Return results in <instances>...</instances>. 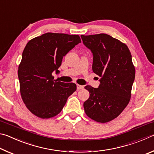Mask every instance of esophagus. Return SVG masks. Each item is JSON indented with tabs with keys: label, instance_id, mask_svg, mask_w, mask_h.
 Returning a JSON list of instances; mask_svg holds the SVG:
<instances>
[{
	"label": "esophagus",
	"instance_id": "34e87169",
	"mask_svg": "<svg viewBox=\"0 0 154 154\" xmlns=\"http://www.w3.org/2000/svg\"><path fill=\"white\" fill-rule=\"evenodd\" d=\"M83 88H84V87H83V85H79V84L77 85V90H82V89H83Z\"/></svg>",
	"mask_w": 154,
	"mask_h": 154
}]
</instances>
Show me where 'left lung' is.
Listing matches in <instances>:
<instances>
[{
  "instance_id": "1",
  "label": "left lung",
  "mask_w": 154,
  "mask_h": 154,
  "mask_svg": "<svg viewBox=\"0 0 154 154\" xmlns=\"http://www.w3.org/2000/svg\"><path fill=\"white\" fill-rule=\"evenodd\" d=\"M93 55L92 71L100 85L85 88L90 97L83 103L87 116L100 123L117 118L128 104L135 77L132 56L126 44L106 34L81 35Z\"/></svg>"
}]
</instances>
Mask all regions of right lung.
<instances>
[{
    "label": "right lung",
    "instance_id": "1",
    "mask_svg": "<svg viewBox=\"0 0 154 154\" xmlns=\"http://www.w3.org/2000/svg\"><path fill=\"white\" fill-rule=\"evenodd\" d=\"M81 42L79 35L48 32L26 44L18 78L23 102L36 116L48 119L57 116L76 91L75 83L57 82L52 72L59 73L63 57Z\"/></svg>",
    "mask_w": 154,
    "mask_h": 154
}]
</instances>
